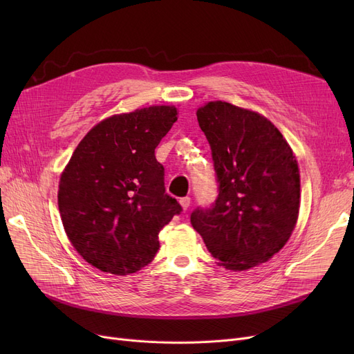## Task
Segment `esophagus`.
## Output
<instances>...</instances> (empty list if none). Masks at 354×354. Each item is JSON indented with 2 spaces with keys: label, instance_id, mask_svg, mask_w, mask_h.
<instances>
[{
  "label": "esophagus",
  "instance_id": "34e87169",
  "mask_svg": "<svg viewBox=\"0 0 354 354\" xmlns=\"http://www.w3.org/2000/svg\"><path fill=\"white\" fill-rule=\"evenodd\" d=\"M179 203L183 211H187L189 207H191V198L189 196H185V198H180L179 199Z\"/></svg>",
  "mask_w": 354,
  "mask_h": 354
}]
</instances>
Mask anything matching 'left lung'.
<instances>
[{"label":"left lung","instance_id":"left-lung-1","mask_svg":"<svg viewBox=\"0 0 354 354\" xmlns=\"http://www.w3.org/2000/svg\"><path fill=\"white\" fill-rule=\"evenodd\" d=\"M212 151L219 195L191 224L216 264L245 271L287 244L299 219L300 169L292 149L266 116L228 102L196 110Z\"/></svg>","mask_w":354,"mask_h":354}]
</instances>
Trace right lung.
Segmentation results:
<instances>
[{"label": "right lung", "instance_id": "obj_1", "mask_svg": "<svg viewBox=\"0 0 354 354\" xmlns=\"http://www.w3.org/2000/svg\"><path fill=\"white\" fill-rule=\"evenodd\" d=\"M178 120L149 106L93 126L60 175L59 211L71 245L103 272L127 275L152 261L159 231L182 211L165 192L155 149Z\"/></svg>", "mask_w": 354, "mask_h": 354}]
</instances>
